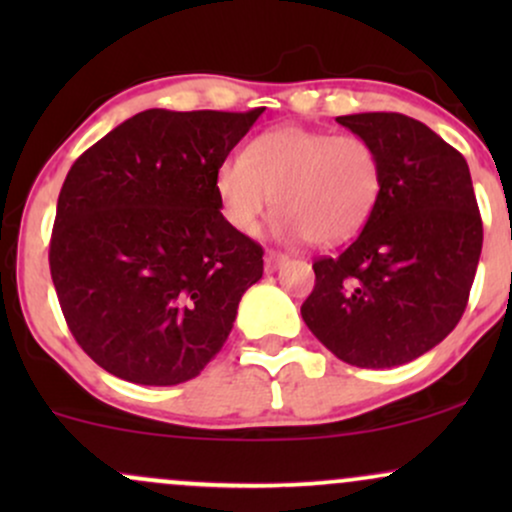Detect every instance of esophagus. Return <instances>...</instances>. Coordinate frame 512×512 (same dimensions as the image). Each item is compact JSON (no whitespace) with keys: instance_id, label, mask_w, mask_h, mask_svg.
Instances as JSON below:
<instances>
[{"instance_id":"esophagus-1","label":"esophagus","mask_w":512,"mask_h":512,"mask_svg":"<svg viewBox=\"0 0 512 512\" xmlns=\"http://www.w3.org/2000/svg\"><path fill=\"white\" fill-rule=\"evenodd\" d=\"M286 262H289V257L281 255V252L276 250H267V255H264V269H267V272H276V269L284 267Z\"/></svg>"}]
</instances>
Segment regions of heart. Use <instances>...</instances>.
<instances>
[{
	"label": "heart",
	"mask_w": 512,
	"mask_h": 512,
	"mask_svg": "<svg viewBox=\"0 0 512 512\" xmlns=\"http://www.w3.org/2000/svg\"><path fill=\"white\" fill-rule=\"evenodd\" d=\"M223 219L257 236L272 204L284 238L339 245L366 226L383 190L375 146L356 134L334 137L308 127H279L250 142L243 158L216 168Z\"/></svg>",
	"instance_id": "1"
}]
</instances>
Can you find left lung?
<instances>
[{"instance_id": "1", "label": "left lung", "mask_w": 512, "mask_h": 512, "mask_svg": "<svg viewBox=\"0 0 512 512\" xmlns=\"http://www.w3.org/2000/svg\"><path fill=\"white\" fill-rule=\"evenodd\" d=\"M383 163V190L358 238L315 260L301 305L308 330L358 368L414 361L455 330L467 308L484 228L464 156L414 117H337Z\"/></svg>"}]
</instances>
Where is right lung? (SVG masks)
<instances>
[{"label": "right lung", "instance_id": "1", "mask_svg": "<svg viewBox=\"0 0 512 512\" xmlns=\"http://www.w3.org/2000/svg\"><path fill=\"white\" fill-rule=\"evenodd\" d=\"M262 113L151 108L74 161L50 274L74 339L108 373L178 385L221 351L264 252L223 219L214 175Z\"/></svg>", "mask_w": 512, "mask_h": 512}]
</instances>
